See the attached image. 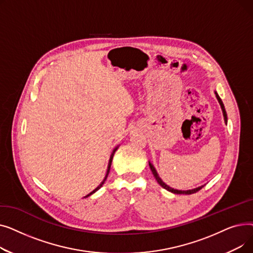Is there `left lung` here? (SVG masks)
<instances>
[{"label":"left lung","instance_id":"1","mask_svg":"<svg viewBox=\"0 0 253 253\" xmlns=\"http://www.w3.org/2000/svg\"><path fill=\"white\" fill-rule=\"evenodd\" d=\"M215 94H216V98H217V100H218V102H219V104H220V106H221V110H222V113H223V117H224V122H225V124H227V122H228V118H227V113H225V110H224V106H223V103H222V101H221V99H220V97L218 96V94L217 93L215 92ZM150 164V167H151V170H152V172H153V174H154V176H155V178H156V180L158 181V183L161 185L162 188H164L165 190H167V191H169V192H171V193H174V194H185V195H191V194H195V193H197L198 191H200L204 185H202V187H199V188H196V189H193V190H189V191H178V190H174V189H172V188H170V187H168L167 184H165L163 181H162V179L159 177V175H158V173H157V171H156V169H155V167L151 164V163H149Z\"/></svg>","mask_w":253,"mask_h":253}]
</instances>
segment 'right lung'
<instances>
[{
	"mask_svg": "<svg viewBox=\"0 0 253 253\" xmlns=\"http://www.w3.org/2000/svg\"><path fill=\"white\" fill-rule=\"evenodd\" d=\"M116 150H117V148H116V149H115V150H114V152H113V154H112V157H111V159H110V164H109V168H108V172H106V175H105V177H104V179H103V180H102V182H101V183H100V184H99V185H98V187H97V188H96V189H95V190H94V191H92V192H91V193H90V194H89V195H87V196H86V197H88V196H90V195H91V194H93V193H95V192H96V191H97V190H99V189H100V188H101V187H102V184H103V183H104V181H105V180H106V177H108V175H109V172H110V168H111V164H112V159H113V156H114V153H115V152H116Z\"/></svg>",
	"mask_w": 253,
	"mask_h": 253,
	"instance_id": "obj_1",
	"label": "right lung"
}]
</instances>
